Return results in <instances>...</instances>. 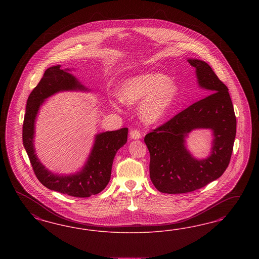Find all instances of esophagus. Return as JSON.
Instances as JSON below:
<instances>
[{
	"instance_id": "34e87169",
	"label": "esophagus",
	"mask_w": 259,
	"mask_h": 259,
	"mask_svg": "<svg viewBox=\"0 0 259 259\" xmlns=\"http://www.w3.org/2000/svg\"><path fill=\"white\" fill-rule=\"evenodd\" d=\"M130 136H131V139H133V140H139L142 137V134L139 130L134 129V130H131Z\"/></svg>"
}]
</instances>
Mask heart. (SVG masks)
<instances>
[{"mask_svg": "<svg viewBox=\"0 0 259 259\" xmlns=\"http://www.w3.org/2000/svg\"><path fill=\"white\" fill-rule=\"evenodd\" d=\"M180 94L179 84L167 75L147 72L125 79L119 87V96L110 102L113 107L120 108L123 103L141 102L140 115L148 122L161 120L172 108Z\"/></svg>", "mask_w": 259, "mask_h": 259, "instance_id": "1", "label": "heart"}]
</instances>
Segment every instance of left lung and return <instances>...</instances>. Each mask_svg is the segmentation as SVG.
<instances>
[{
  "instance_id": "8db88e82",
  "label": "left lung",
  "mask_w": 259,
  "mask_h": 259,
  "mask_svg": "<svg viewBox=\"0 0 259 259\" xmlns=\"http://www.w3.org/2000/svg\"><path fill=\"white\" fill-rule=\"evenodd\" d=\"M196 68L198 85L209 96L193 103L157 129L144 142L150 153V179L165 194H184L218 180L227 169L236 134V118L228 88L207 63L189 59ZM195 128L213 131L211 155L204 160L193 157L185 138Z\"/></svg>"
}]
</instances>
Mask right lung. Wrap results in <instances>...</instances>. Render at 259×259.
I'll list each match as a JSON object with an SVG mask.
<instances>
[{"label":"right lung","mask_w":259,"mask_h":259,"mask_svg":"<svg viewBox=\"0 0 259 259\" xmlns=\"http://www.w3.org/2000/svg\"><path fill=\"white\" fill-rule=\"evenodd\" d=\"M61 69V65L47 68L38 85L29 95L23 124V142L34 172L47 188L75 197H89L106 187L110 181L114 157L127 141L128 128L96 135L95 143L87 163L73 175H56L47 169L35 154V119L40 105L47 98L62 91H87L76 77Z\"/></svg>","instance_id":"1"}]
</instances>
